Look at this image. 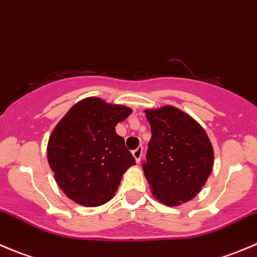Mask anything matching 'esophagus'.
Returning <instances> with one entry per match:
<instances>
[{
  "label": "esophagus",
  "instance_id": "obj_1",
  "mask_svg": "<svg viewBox=\"0 0 257 257\" xmlns=\"http://www.w3.org/2000/svg\"><path fill=\"white\" fill-rule=\"evenodd\" d=\"M142 155H143V148L142 147H138L136 150H133V157H134V159H136L137 163L141 162Z\"/></svg>",
  "mask_w": 257,
  "mask_h": 257
}]
</instances>
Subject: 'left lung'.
Segmentation results:
<instances>
[{
	"mask_svg": "<svg viewBox=\"0 0 257 257\" xmlns=\"http://www.w3.org/2000/svg\"><path fill=\"white\" fill-rule=\"evenodd\" d=\"M152 129L143 172L153 196L168 206L195 198L214 165V149L205 129L173 105L145 109Z\"/></svg>",
	"mask_w": 257,
	"mask_h": 257,
	"instance_id": "left-lung-1",
	"label": "left lung"
}]
</instances>
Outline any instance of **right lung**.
<instances>
[{"mask_svg": "<svg viewBox=\"0 0 257 257\" xmlns=\"http://www.w3.org/2000/svg\"><path fill=\"white\" fill-rule=\"evenodd\" d=\"M132 109L88 97L73 105L49 136L47 159L59 189L79 205L108 203L136 159L115 133Z\"/></svg>", "mask_w": 257, "mask_h": 257, "instance_id": "1", "label": "right lung"}]
</instances>
